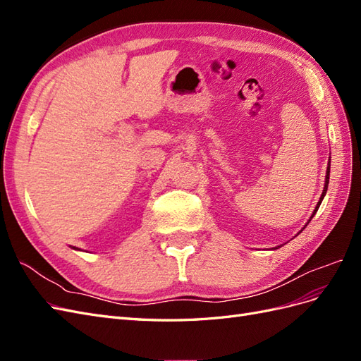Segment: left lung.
Segmentation results:
<instances>
[{
    "instance_id": "1",
    "label": "left lung",
    "mask_w": 361,
    "mask_h": 361,
    "mask_svg": "<svg viewBox=\"0 0 361 361\" xmlns=\"http://www.w3.org/2000/svg\"><path fill=\"white\" fill-rule=\"evenodd\" d=\"M330 162H331V161L329 159V164H326V171H325V183H324V190H322V194H321V199H319L318 204H316V207H314V211H313V214L310 215V218H309V221H307V223H305V226H307V224H309V223L312 221V218L314 216L316 211H318V209H319V206H321V203H322V200H324V197H325V194H326V188H329V180H330ZM305 226H304V227H305ZM304 227H302V228H304ZM302 228H301V231H302ZM301 231H300V232H301ZM300 232H298V233H300ZM298 233H297V235H298ZM297 235H295V236H297ZM280 247H281V245H280ZM277 248H279V247H274V248H272V250H277Z\"/></svg>"
}]
</instances>
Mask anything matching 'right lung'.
<instances>
[{
    "label": "right lung",
    "instance_id": "1",
    "mask_svg": "<svg viewBox=\"0 0 361 361\" xmlns=\"http://www.w3.org/2000/svg\"><path fill=\"white\" fill-rule=\"evenodd\" d=\"M72 248H73V250H78V248H76V247H72Z\"/></svg>",
    "mask_w": 361,
    "mask_h": 361
}]
</instances>
